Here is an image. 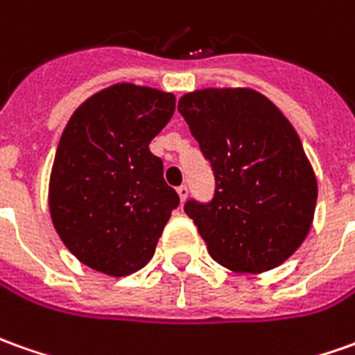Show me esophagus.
Masks as SVG:
<instances>
[{"instance_id": "obj_1", "label": "esophagus", "mask_w": 355, "mask_h": 355, "mask_svg": "<svg viewBox=\"0 0 355 355\" xmlns=\"http://www.w3.org/2000/svg\"><path fill=\"white\" fill-rule=\"evenodd\" d=\"M177 194H178V198H180V202H184V200L188 198V188L184 187V184H182V187H178Z\"/></svg>"}]
</instances>
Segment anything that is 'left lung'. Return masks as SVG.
Segmentation results:
<instances>
[{
  "instance_id": "1",
  "label": "left lung",
  "mask_w": 355,
  "mask_h": 355,
  "mask_svg": "<svg viewBox=\"0 0 355 355\" xmlns=\"http://www.w3.org/2000/svg\"><path fill=\"white\" fill-rule=\"evenodd\" d=\"M178 112L216 177L209 204H184L211 259L239 274L286 262L309 233L319 192L295 128L248 87L198 89Z\"/></svg>"
}]
</instances>
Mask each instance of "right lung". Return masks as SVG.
<instances>
[{"label":"right lung","instance_id":"1","mask_svg":"<svg viewBox=\"0 0 355 355\" xmlns=\"http://www.w3.org/2000/svg\"><path fill=\"white\" fill-rule=\"evenodd\" d=\"M173 112V93L116 83L89 96L64 128L50 173V218L89 268L120 278L155 254L178 194L149 144Z\"/></svg>","mask_w":355,"mask_h":355}]
</instances>
